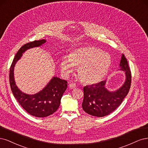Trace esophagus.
<instances>
[{
    "label": "esophagus",
    "mask_w": 148,
    "mask_h": 148,
    "mask_svg": "<svg viewBox=\"0 0 148 148\" xmlns=\"http://www.w3.org/2000/svg\"><path fill=\"white\" fill-rule=\"evenodd\" d=\"M69 88L71 89H74V88H75L76 87V85L74 83H71V84H69Z\"/></svg>",
    "instance_id": "34e87169"
}]
</instances>
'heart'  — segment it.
Masks as SVG:
<instances>
[{
	"label": "heart",
	"mask_w": 148,
	"mask_h": 148,
	"mask_svg": "<svg viewBox=\"0 0 148 148\" xmlns=\"http://www.w3.org/2000/svg\"><path fill=\"white\" fill-rule=\"evenodd\" d=\"M111 65V58L108 53L95 47L84 46L62 58L60 68L64 74L68 75L74 71L73 66H79L77 74L81 80L94 84L105 77Z\"/></svg>",
	"instance_id": "obj_1"
}]
</instances>
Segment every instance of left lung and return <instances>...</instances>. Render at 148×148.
<instances>
[{
  "instance_id": "obj_1",
  "label": "left lung",
  "mask_w": 148,
  "mask_h": 148,
  "mask_svg": "<svg viewBox=\"0 0 148 148\" xmlns=\"http://www.w3.org/2000/svg\"><path fill=\"white\" fill-rule=\"evenodd\" d=\"M120 70L125 72V80L122 86L115 91H109L105 87L106 80L84 87V97L82 104L84 111L96 117H104L115 111L127 96L131 85V71L127 59L122 54Z\"/></svg>"
}]
</instances>
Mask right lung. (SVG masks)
<instances>
[{
	"instance_id": "1",
	"label": "right lung",
	"mask_w": 148,
	"mask_h": 148,
	"mask_svg": "<svg viewBox=\"0 0 148 148\" xmlns=\"http://www.w3.org/2000/svg\"><path fill=\"white\" fill-rule=\"evenodd\" d=\"M45 42V39L34 40L22 46L13 60L9 75L10 87L14 97L26 112L37 117L49 116L58 109L61 97L68 87V82L53 77L41 91L34 95H28L22 92L16 86L14 79V68L24 52L29 49L40 47Z\"/></svg>"
}]
</instances>
